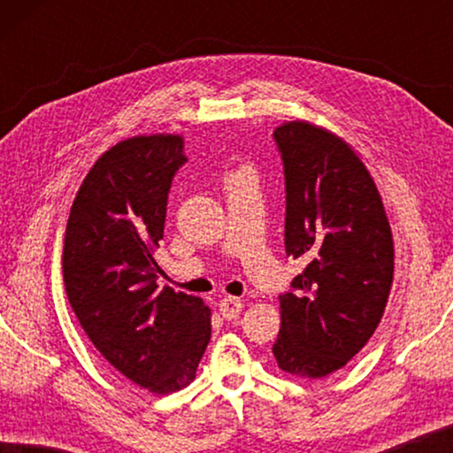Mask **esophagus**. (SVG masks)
Masks as SVG:
<instances>
[{
	"instance_id": "obj_1",
	"label": "esophagus",
	"mask_w": 453,
	"mask_h": 453,
	"mask_svg": "<svg viewBox=\"0 0 453 453\" xmlns=\"http://www.w3.org/2000/svg\"><path fill=\"white\" fill-rule=\"evenodd\" d=\"M241 309H243V303L237 296H225V299H220L219 303V311L225 319H237Z\"/></svg>"
}]
</instances>
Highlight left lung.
<instances>
[{"label": "left lung", "mask_w": 453, "mask_h": 453, "mask_svg": "<svg viewBox=\"0 0 453 453\" xmlns=\"http://www.w3.org/2000/svg\"><path fill=\"white\" fill-rule=\"evenodd\" d=\"M274 140L284 163L287 256L305 270L280 295L278 367L319 380L342 369L373 336L394 280V239L367 166L350 144L309 121Z\"/></svg>", "instance_id": "left-lung-1"}]
</instances>
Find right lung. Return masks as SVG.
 <instances>
[{
	"mask_svg": "<svg viewBox=\"0 0 453 453\" xmlns=\"http://www.w3.org/2000/svg\"><path fill=\"white\" fill-rule=\"evenodd\" d=\"M185 160L175 134L111 146L80 185L61 256L67 301L86 336L123 377L160 395L194 381L212 332L200 296L157 290L154 253Z\"/></svg>",
	"mask_w": 453,
	"mask_h": 453,
	"instance_id": "right-lung-1",
	"label": "right lung"
}]
</instances>
